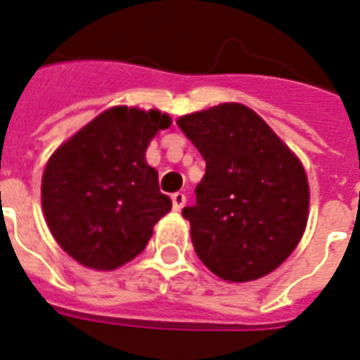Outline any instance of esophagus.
Returning a JSON list of instances; mask_svg holds the SVG:
<instances>
[{"mask_svg":"<svg viewBox=\"0 0 360 360\" xmlns=\"http://www.w3.org/2000/svg\"><path fill=\"white\" fill-rule=\"evenodd\" d=\"M185 202H187V196L183 193H175L172 196V204H173V210L175 212H181L183 210V206H185Z\"/></svg>","mask_w":360,"mask_h":360,"instance_id":"esophagus-1","label":"esophagus"}]
</instances>
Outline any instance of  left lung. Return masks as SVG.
Returning a JSON list of instances; mask_svg holds the SVG:
<instances>
[{
    "label": "left lung",
    "instance_id": "obj_1",
    "mask_svg": "<svg viewBox=\"0 0 360 360\" xmlns=\"http://www.w3.org/2000/svg\"><path fill=\"white\" fill-rule=\"evenodd\" d=\"M177 126L206 160L196 204L183 210L196 255L223 281L269 275L307 225L309 185L300 158L238 103L181 116Z\"/></svg>",
    "mask_w": 360,
    "mask_h": 360
}]
</instances>
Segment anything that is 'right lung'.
<instances>
[{"label": "right lung", "mask_w": 360, "mask_h": 360, "mask_svg": "<svg viewBox=\"0 0 360 360\" xmlns=\"http://www.w3.org/2000/svg\"><path fill=\"white\" fill-rule=\"evenodd\" d=\"M169 126L160 110L114 106L53 153L41 206L55 240L76 262L114 271L145 250L153 227L172 210L145 153Z\"/></svg>", "instance_id": "right-lung-1"}]
</instances>
